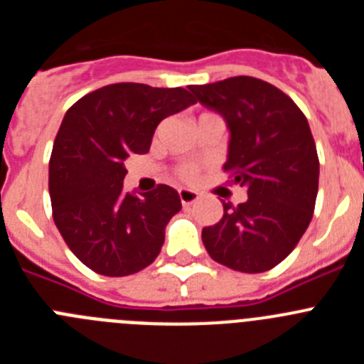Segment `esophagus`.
Segmentation results:
<instances>
[{
    "instance_id": "obj_1",
    "label": "esophagus",
    "mask_w": 364,
    "mask_h": 364,
    "mask_svg": "<svg viewBox=\"0 0 364 364\" xmlns=\"http://www.w3.org/2000/svg\"><path fill=\"white\" fill-rule=\"evenodd\" d=\"M178 197H180V200H182V204L189 205V204H193V202H197L198 198H200V195H198V191L182 188V189H178Z\"/></svg>"
}]
</instances>
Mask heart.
Instances as JSON below:
<instances>
[{"label": "heart", "instance_id": "1", "mask_svg": "<svg viewBox=\"0 0 364 364\" xmlns=\"http://www.w3.org/2000/svg\"><path fill=\"white\" fill-rule=\"evenodd\" d=\"M198 175V169L195 166H182L178 169V176L182 180H195Z\"/></svg>", "mask_w": 364, "mask_h": 364}]
</instances>
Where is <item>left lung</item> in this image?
I'll return each mask as SVG.
<instances>
[{"label":"left lung","mask_w":364,"mask_h":364,"mask_svg":"<svg viewBox=\"0 0 364 364\" xmlns=\"http://www.w3.org/2000/svg\"><path fill=\"white\" fill-rule=\"evenodd\" d=\"M189 91L226 120L224 171L247 191L242 204L222 202L224 215L202 230V242L218 264L268 272L294 252L314 217L319 159L306 117L281 89L252 76Z\"/></svg>","instance_id":"8db88e82"}]
</instances>
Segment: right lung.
I'll return each mask as SVG.
<instances>
[{
	"label": "right lung",
	"mask_w": 364,
	"mask_h": 364,
	"mask_svg": "<svg viewBox=\"0 0 364 364\" xmlns=\"http://www.w3.org/2000/svg\"><path fill=\"white\" fill-rule=\"evenodd\" d=\"M193 104L197 98L182 87L112 83L65 112L49 162L53 218L92 272L124 277L159 257L167 222L182 202L166 184L142 198L125 193V160L147 153L156 125Z\"/></svg>",
	"instance_id": "add662e5"
}]
</instances>
